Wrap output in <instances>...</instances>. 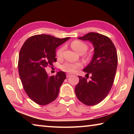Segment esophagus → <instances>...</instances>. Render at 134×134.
<instances>
[{
    "label": "esophagus",
    "mask_w": 134,
    "mask_h": 134,
    "mask_svg": "<svg viewBox=\"0 0 134 134\" xmlns=\"http://www.w3.org/2000/svg\"><path fill=\"white\" fill-rule=\"evenodd\" d=\"M70 76H71V74L70 73H67L66 74V77H70Z\"/></svg>",
    "instance_id": "34e87169"
}]
</instances>
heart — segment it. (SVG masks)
<instances>
[{
  "label": "heart",
  "instance_id": "obj_1",
  "mask_svg": "<svg viewBox=\"0 0 134 134\" xmlns=\"http://www.w3.org/2000/svg\"><path fill=\"white\" fill-rule=\"evenodd\" d=\"M71 47L72 48L75 50L76 52L79 53H85V52L88 49V45L86 43L81 41L80 40H74L72 41L71 43ZM64 49V47H62L59 48L57 51L56 54L58 58H60L63 57V51ZM82 67V65L80 63H69V62H65L64 63L61 67V69L65 72H76L77 70L80 69Z\"/></svg>",
  "mask_w": 134,
  "mask_h": 134
}]
</instances>
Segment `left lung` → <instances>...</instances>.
<instances>
[{"label": "left lung", "instance_id": "8db88e82", "mask_svg": "<svg viewBox=\"0 0 134 134\" xmlns=\"http://www.w3.org/2000/svg\"><path fill=\"white\" fill-rule=\"evenodd\" d=\"M78 38L92 42L94 53L91 62L83 70L86 78L79 76L76 95L85 105H96L107 96L112 87L118 65L116 49L109 38L99 33L89 32ZM89 74L91 79L87 81Z\"/></svg>", "mask_w": 134, "mask_h": 134}]
</instances>
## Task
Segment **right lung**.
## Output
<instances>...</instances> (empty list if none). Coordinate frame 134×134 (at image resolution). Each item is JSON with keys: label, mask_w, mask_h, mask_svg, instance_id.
<instances>
[{"label": "right lung", "mask_w": 134, "mask_h": 134, "mask_svg": "<svg viewBox=\"0 0 134 134\" xmlns=\"http://www.w3.org/2000/svg\"><path fill=\"white\" fill-rule=\"evenodd\" d=\"M70 38L35 35L27 39L21 47L18 60L20 79L27 95L38 105H48L58 96L66 75L58 71L49 77L45 68L57 62L55 49Z\"/></svg>", "instance_id": "add662e5"}]
</instances>
